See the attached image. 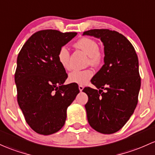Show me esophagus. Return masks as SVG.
Listing matches in <instances>:
<instances>
[{"instance_id": "1", "label": "esophagus", "mask_w": 155, "mask_h": 155, "mask_svg": "<svg viewBox=\"0 0 155 155\" xmlns=\"http://www.w3.org/2000/svg\"><path fill=\"white\" fill-rule=\"evenodd\" d=\"M79 91L81 92L83 91V89H84V87H83L82 85H79Z\"/></svg>"}]
</instances>
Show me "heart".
<instances>
[{
	"mask_svg": "<svg viewBox=\"0 0 155 155\" xmlns=\"http://www.w3.org/2000/svg\"><path fill=\"white\" fill-rule=\"evenodd\" d=\"M74 47L80 49L83 52L87 54L89 57V62L91 65L97 67L101 64L103 59V55L98 48V42L89 37H82L74 43ZM58 61L62 68L69 71L70 65V52L68 48L62 47L59 49L57 55ZM93 73L91 69H85L82 71H74L69 74L68 80L71 83L78 84H84L93 76Z\"/></svg>",
	"mask_w": 155,
	"mask_h": 155,
	"instance_id": "1",
	"label": "heart"
}]
</instances>
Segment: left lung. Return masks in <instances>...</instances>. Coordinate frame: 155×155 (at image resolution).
I'll return each instance as SVG.
<instances>
[{
    "label": "left lung",
    "instance_id": "8db88e82",
    "mask_svg": "<svg viewBox=\"0 0 155 155\" xmlns=\"http://www.w3.org/2000/svg\"><path fill=\"white\" fill-rule=\"evenodd\" d=\"M83 35L99 38L104 46V64L92 78L96 89L87 87V117L93 129L102 134L120 130L135 111L140 88L138 59L132 43L121 34L91 29Z\"/></svg>",
    "mask_w": 155,
    "mask_h": 155
}]
</instances>
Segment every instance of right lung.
Returning a JSON list of instances; mask_svg holds the SVG:
<instances>
[{
    "label": "right lung",
    "instance_id": "1",
    "mask_svg": "<svg viewBox=\"0 0 155 155\" xmlns=\"http://www.w3.org/2000/svg\"><path fill=\"white\" fill-rule=\"evenodd\" d=\"M76 35L39 31L28 38L18 56L15 81L18 104L27 124L40 135L61 130L67 109L79 93L78 84H64L68 74L57 58L59 49Z\"/></svg>",
    "mask_w": 155,
    "mask_h": 155
}]
</instances>
